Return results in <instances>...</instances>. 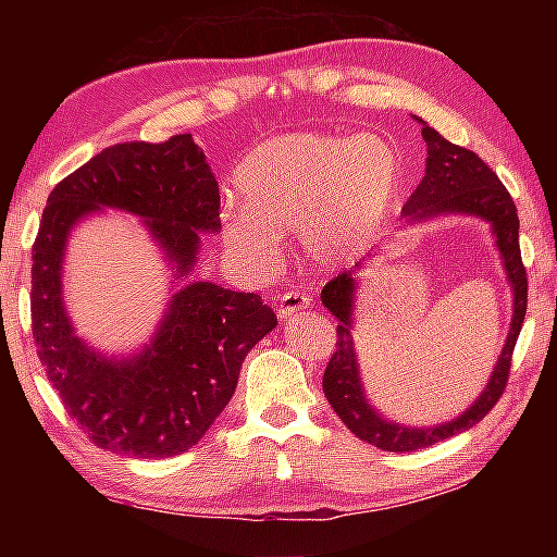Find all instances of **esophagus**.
Segmentation results:
<instances>
[{
  "instance_id": "obj_1",
  "label": "esophagus",
  "mask_w": 557,
  "mask_h": 557,
  "mask_svg": "<svg viewBox=\"0 0 557 557\" xmlns=\"http://www.w3.org/2000/svg\"><path fill=\"white\" fill-rule=\"evenodd\" d=\"M309 301L312 299H309V295H305V292H299V289L285 292V295L277 299V317L282 319V322H287V319L301 312V309H307Z\"/></svg>"
}]
</instances>
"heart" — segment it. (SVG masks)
<instances>
[{
  "label": "heart",
  "mask_w": 557,
  "mask_h": 557,
  "mask_svg": "<svg viewBox=\"0 0 557 557\" xmlns=\"http://www.w3.org/2000/svg\"><path fill=\"white\" fill-rule=\"evenodd\" d=\"M240 203L221 213V238L245 265L277 260V235L301 233L322 268L361 258L403 196L400 154L381 137L285 132L250 149L233 176Z\"/></svg>",
  "instance_id": "heart-1"
}]
</instances>
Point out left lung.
<instances>
[{
  "label": "left lung",
  "mask_w": 557,
  "mask_h": 557,
  "mask_svg": "<svg viewBox=\"0 0 557 557\" xmlns=\"http://www.w3.org/2000/svg\"><path fill=\"white\" fill-rule=\"evenodd\" d=\"M414 120L422 125L428 159L425 176H422L420 186L414 188L408 203L403 206L400 215L405 219V225L425 223L437 219V215H474V219H482L484 223L492 225L494 245L498 256H502L508 285H511L513 314L511 324H508L506 344L492 371V379H488L486 388L476 395V400L465 412H459L457 418L440 422V425L410 428L385 418L366 398L361 366H358V356L354 348L358 272L369 268V260L375 252H371L363 262H358L354 270L342 272V275L329 282L322 289V305L338 319V326L336 351L326 366L322 381L324 395L344 425L358 440L369 442V445H375L385 451H412L430 447L435 442L474 428L494 408L506 388L513 346L518 334H521L528 301L525 268L521 262V248H518V213L506 186L498 182V176L474 152L447 143L437 129H432L420 117ZM405 225H400V228H405Z\"/></svg>",
  "instance_id": "8db88e82"
}]
</instances>
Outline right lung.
<instances>
[{
	"mask_svg": "<svg viewBox=\"0 0 557 557\" xmlns=\"http://www.w3.org/2000/svg\"><path fill=\"white\" fill-rule=\"evenodd\" d=\"M219 209V182L191 135L102 149L46 201L32 248L34 338L65 410L102 449L162 459L194 447L233 398L245 356L277 326L252 292L186 280L201 233L221 231ZM106 210L143 218L183 282L150 344L129 357H108L75 335L62 301L70 233Z\"/></svg>",
	"mask_w": 557,
	"mask_h": 557,
	"instance_id": "right-lung-1",
	"label": "right lung"
}]
</instances>
